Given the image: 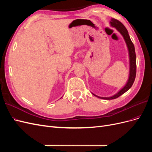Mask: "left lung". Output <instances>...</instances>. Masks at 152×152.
Here are the masks:
<instances>
[{
	"instance_id": "obj_1",
	"label": "left lung",
	"mask_w": 152,
	"mask_h": 152,
	"mask_svg": "<svg viewBox=\"0 0 152 152\" xmlns=\"http://www.w3.org/2000/svg\"><path fill=\"white\" fill-rule=\"evenodd\" d=\"M110 24L113 27H115L123 36V37L125 40V42L127 44V46L129 50V63H130V72H129V79L127 82L126 86H124L123 88L118 91V93L115 94L111 97H99L98 96H96V94H93L94 96H96L99 98L104 99H113L118 98L119 96L125 93L126 91L129 89L131 86L134 83L136 75V53H135V49L134 44L132 42V41L130 39V37L129 35L128 31L124 25L122 23L121 21H119L117 20L112 18L111 21H110Z\"/></svg>"
}]
</instances>
